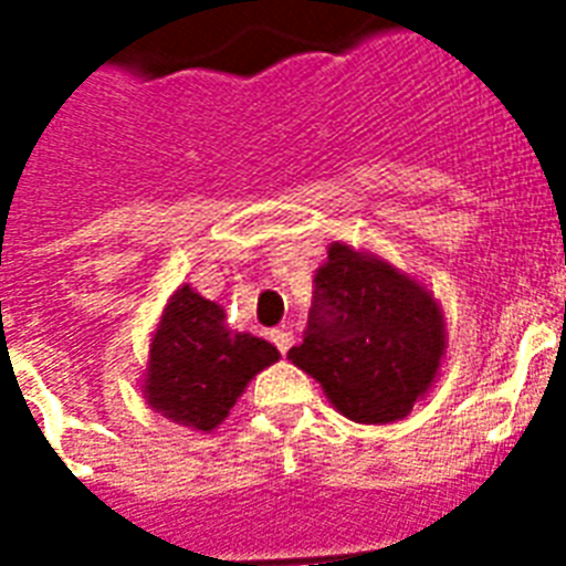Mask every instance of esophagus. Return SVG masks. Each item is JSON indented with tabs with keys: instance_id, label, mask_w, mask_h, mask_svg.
<instances>
[{
	"instance_id": "obj_1",
	"label": "esophagus",
	"mask_w": 566,
	"mask_h": 566,
	"mask_svg": "<svg viewBox=\"0 0 566 566\" xmlns=\"http://www.w3.org/2000/svg\"><path fill=\"white\" fill-rule=\"evenodd\" d=\"M270 337H273L275 349H279V353H282V355L291 353L293 340H296V337H293L291 328H275V332H273V335H270Z\"/></svg>"
}]
</instances>
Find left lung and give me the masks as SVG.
I'll return each mask as SVG.
<instances>
[{
	"label": "left lung",
	"mask_w": 566,
	"mask_h": 566,
	"mask_svg": "<svg viewBox=\"0 0 566 566\" xmlns=\"http://www.w3.org/2000/svg\"><path fill=\"white\" fill-rule=\"evenodd\" d=\"M308 332L291 358L355 422H396L429 394L447 355L434 293L390 261L328 247L314 275Z\"/></svg>",
	"instance_id": "1"
}]
</instances>
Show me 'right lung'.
Wrapping results in <instances>:
<instances>
[{"instance_id": "right-lung-1", "label": "right lung", "mask_w": 566, "mask_h": 566, "mask_svg": "<svg viewBox=\"0 0 566 566\" xmlns=\"http://www.w3.org/2000/svg\"><path fill=\"white\" fill-rule=\"evenodd\" d=\"M282 358L273 344L226 326V311L181 284L149 340L144 399L167 420L213 431L258 373Z\"/></svg>"}]
</instances>
